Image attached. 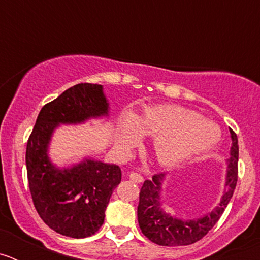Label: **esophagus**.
<instances>
[{
  "instance_id": "obj_1",
  "label": "esophagus",
  "mask_w": 260,
  "mask_h": 260,
  "mask_svg": "<svg viewBox=\"0 0 260 260\" xmlns=\"http://www.w3.org/2000/svg\"><path fill=\"white\" fill-rule=\"evenodd\" d=\"M128 177H130V180L134 181V182H137V183L143 182V177H142L139 173H135V172H132V173L128 174Z\"/></svg>"
}]
</instances>
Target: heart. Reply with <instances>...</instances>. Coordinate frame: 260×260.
<instances>
[{
	"mask_svg": "<svg viewBox=\"0 0 260 260\" xmlns=\"http://www.w3.org/2000/svg\"><path fill=\"white\" fill-rule=\"evenodd\" d=\"M143 134L155 137L153 150L164 167H176L203 155L221 139L219 125L202 118L194 110L172 104L148 108L138 118L126 116L117 138L119 150L132 152Z\"/></svg>",
	"mask_w": 260,
	"mask_h": 260,
	"instance_id": "heart-1",
	"label": "heart"
}]
</instances>
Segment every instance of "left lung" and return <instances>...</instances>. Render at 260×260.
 <instances>
[{"label":"left lung","instance_id":"obj_1","mask_svg":"<svg viewBox=\"0 0 260 260\" xmlns=\"http://www.w3.org/2000/svg\"><path fill=\"white\" fill-rule=\"evenodd\" d=\"M231 137V151L229 158L225 161L224 191L221 199L211 212L192 217L181 219L176 215H171L165 210L162 201L164 181L167 178L164 173L155 174L152 180L144 181L139 192L138 204V222L142 233L152 242L161 246H183L190 245L203 238L213 225L219 221L222 212L233 197L237 185L238 174V139L232 128H229Z\"/></svg>","mask_w":260,"mask_h":260}]
</instances>
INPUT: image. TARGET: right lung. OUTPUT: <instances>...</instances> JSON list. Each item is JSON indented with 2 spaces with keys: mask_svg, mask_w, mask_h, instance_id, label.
I'll return each mask as SVG.
<instances>
[{
  "mask_svg": "<svg viewBox=\"0 0 260 260\" xmlns=\"http://www.w3.org/2000/svg\"><path fill=\"white\" fill-rule=\"evenodd\" d=\"M109 113L102 84H75L41 108L27 142V177L36 211L50 229L66 237H89L100 229L122 173L117 164L88 155L59 167L49 155L53 135L63 125L108 119Z\"/></svg>",
  "mask_w": 260,
  "mask_h": 260,
  "instance_id": "add662e5",
  "label": "right lung"
}]
</instances>
